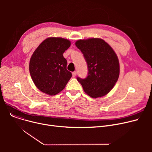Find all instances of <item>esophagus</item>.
Masks as SVG:
<instances>
[{
    "instance_id": "esophagus-1",
    "label": "esophagus",
    "mask_w": 152,
    "mask_h": 152,
    "mask_svg": "<svg viewBox=\"0 0 152 152\" xmlns=\"http://www.w3.org/2000/svg\"><path fill=\"white\" fill-rule=\"evenodd\" d=\"M72 76H73V77H75L76 76V71H74L72 73Z\"/></svg>"
}]
</instances>
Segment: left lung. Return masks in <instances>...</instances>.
<instances>
[{"mask_svg":"<svg viewBox=\"0 0 152 152\" xmlns=\"http://www.w3.org/2000/svg\"><path fill=\"white\" fill-rule=\"evenodd\" d=\"M76 46L83 53L88 75L77 80L91 97H103L113 89L119 75V63L111 46L99 38L78 40Z\"/></svg>","mask_w":152,"mask_h":152,"instance_id":"obj_1","label":"left lung"}]
</instances>
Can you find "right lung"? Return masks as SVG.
<instances>
[{
  "instance_id": "add662e5",
  "label": "right lung",
  "mask_w": 152,
  "mask_h": 152,
  "mask_svg": "<svg viewBox=\"0 0 152 152\" xmlns=\"http://www.w3.org/2000/svg\"><path fill=\"white\" fill-rule=\"evenodd\" d=\"M71 42L61 37H49L40 44L32 55L29 73L37 88L49 95L58 94L72 76L66 69L63 53Z\"/></svg>"
}]
</instances>
